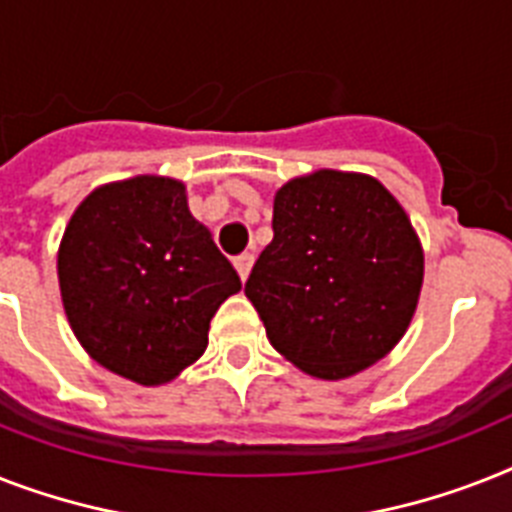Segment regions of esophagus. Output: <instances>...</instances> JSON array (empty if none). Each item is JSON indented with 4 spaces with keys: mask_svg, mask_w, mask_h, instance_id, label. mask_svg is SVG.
<instances>
[{
    "mask_svg": "<svg viewBox=\"0 0 512 512\" xmlns=\"http://www.w3.org/2000/svg\"><path fill=\"white\" fill-rule=\"evenodd\" d=\"M234 265H236V273H239V278H242V281H247L249 270H252V265H255V255H252V252H247V255L236 257Z\"/></svg>",
    "mask_w": 512,
    "mask_h": 512,
    "instance_id": "esophagus-1",
    "label": "esophagus"
}]
</instances>
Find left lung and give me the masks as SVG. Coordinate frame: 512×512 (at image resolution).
Segmentation results:
<instances>
[{
	"mask_svg": "<svg viewBox=\"0 0 512 512\" xmlns=\"http://www.w3.org/2000/svg\"><path fill=\"white\" fill-rule=\"evenodd\" d=\"M423 286L413 223L378 178L321 168L273 197V242L244 294L276 352L342 381L397 347Z\"/></svg>",
	"mask_w": 512,
	"mask_h": 512,
	"instance_id": "1",
	"label": "left lung"
}]
</instances>
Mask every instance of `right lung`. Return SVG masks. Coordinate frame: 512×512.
<instances>
[{
  "label": "right lung",
  "mask_w": 512,
  "mask_h": 512,
  "mask_svg": "<svg viewBox=\"0 0 512 512\" xmlns=\"http://www.w3.org/2000/svg\"><path fill=\"white\" fill-rule=\"evenodd\" d=\"M57 278L68 323L102 368L168 384L207 350L218 307L242 289L186 186L134 176L97 186L70 215Z\"/></svg>",
  "instance_id": "1"
}]
</instances>
